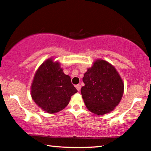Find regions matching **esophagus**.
I'll return each mask as SVG.
<instances>
[{
    "label": "esophagus",
    "mask_w": 151,
    "mask_h": 151,
    "mask_svg": "<svg viewBox=\"0 0 151 151\" xmlns=\"http://www.w3.org/2000/svg\"><path fill=\"white\" fill-rule=\"evenodd\" d=\"M75 87H76V88H77V90H78V91H79V90H81V85H79V84H78V85L75 86Z\"/></svg>",
    "instance_id": "1"
}]
</instances>
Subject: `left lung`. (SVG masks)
Masks as SVG:
<instances>
[{"instance_id":"left-lung-1","label":"left lung","mask_w":151,"mask_h":151,"mask_svg":"<svg viewBox=\"0 0 151 151\" xmlns=\"http://www.w3.org/2000/svg\"><path fill=\"white\" fill-rule=\"evenodd\" d=\"M83 81L85 86L81 88V95L90 112L103 115L119 104L124 94V82L115 68L108 61L95 60L84 74Z\"/></svg>"}]
</instances>
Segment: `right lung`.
<instances>
[{
  "mask_svg": "<svg viewBox=\"0 0 151 151\" xmlns=\"http://www.w3.org/2000/svg\"><path fill=\"white\" fill-rule=\"evenodd\" d=\"M77 90L70 76L64 74L59 61L50 58L36 72L31 85V96L37 105L47 113L64 109Z\"/></svg>",
  "mask_w": 151,
  "mask_h": 151,
  "instance_id": "right-lung-1",
  "label": "right lung"
}]
</instances>
